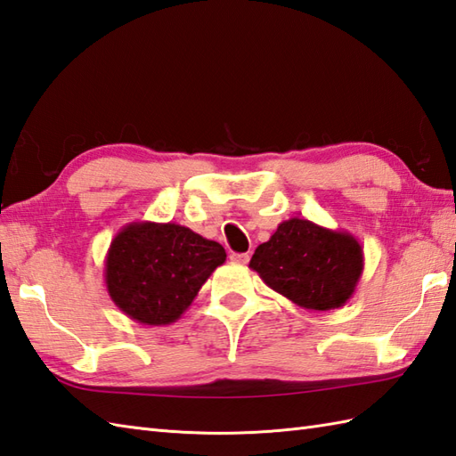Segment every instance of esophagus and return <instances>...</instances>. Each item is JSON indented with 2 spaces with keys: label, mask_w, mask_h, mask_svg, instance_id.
Listing matches in <instances>:
<instances>
[{
  "label": "esophagus",
  "mask_w": 456,
  "mask_h": 456,
  "mask_svg": "<svg viewBox=\"0 0 456 456\" xmlns=\"http://www.w3.org/2000/svg\"><path fill=\"white\" fill-rule=\"evenodd\" d=\"M230 259L234 263H240V265H246V263L249 261V254H232Z\"/></svg>",
  "instance_id": "esophagus-1"
}]
</instances>
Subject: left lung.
Listing matches in <instances>:
<instances>
[{"label": "left lung", "instance_id": "1", "mask_svg": "<svg viewBox=\"0 0 456 456\" xmlns=\"http://www.w3.org/2000/svg\"><path fill=\"white\" fill-rule=\"evenodd\" d=\"M249 267L269 289L297 306L328 312L353 297L365 257L349 232L289 218L256 249Z\"/></svg>", "mask_w": 456, "mask_h": 456}]
</instances>
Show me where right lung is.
I'll return each mask as SVG.
<instances>
[{"label":"right lung","instance_id":"1","mask_svg":"<svg viewBox=\"0 0 456 456\" xmlns=\"http://www.w3.org/2000/svg\"><path fill=\"white\" fill-rule=\"evenodd\" d=\"M226 251L218 241L174 222H133L113 238L105 257L110 300L130 320L167 326L181 318Z\"/></svg>","mask_w":456,"mask_h":456}]
</instances>
